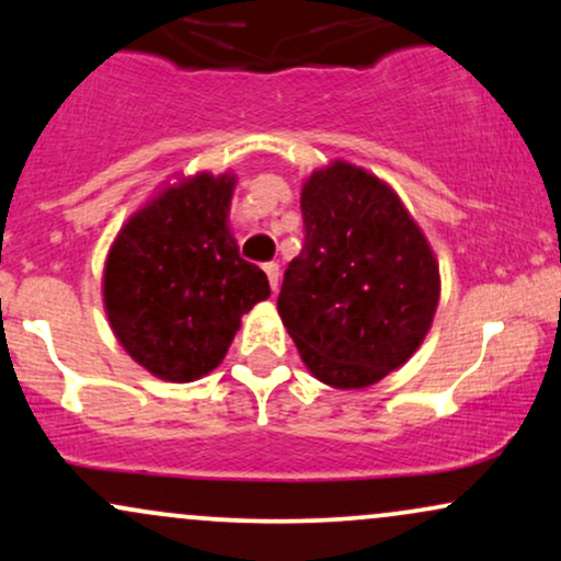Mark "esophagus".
<instances>
[{"label": "esophagus", "instance_id": "obj_1", "mask_svg": "<svg viewBox=\"0 0 561 561\" xmlns=\"http://www.w3.org/2000/svg\"><path fill=\"white\" fill-rule=\"evenodd\" d=\"M263 272H266V276H268V285H272V293H276V289H279V263H266V266H263Z\"/></svg>", "mask_w": 561, "mask_h": 561}]
</instances>
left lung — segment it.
Here are the masks:
<instances>
[{
  "instance_id": "left-lung-1",
  "label": "left lung",
  "mask_w": 561,
  "mask_h": 561,
  "mask_svg": "<svg viewBox=\"0 0 561 561\" xmlns=\"http://www.w3.org/2000/svg\"><path fill=\"white\" fill-rule=\"evenodd\" d=\"M306 242L282 282V324L319 382L377 385L420 351L440 302V268L398 192L332 160L300 190Z\"/></svg>"
}]
</instances>
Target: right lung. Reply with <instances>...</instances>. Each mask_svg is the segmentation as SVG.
<instances>
[{"label": "right lung", "mask_w": 561, "mask_h": 561, "mask_svg": "<svg viewBox=\"0 0 561 561\" xmlns=\"http://www.w3.org/2000/svg\"><path fill=\"white\" fill-rule=\"evenodd\" d=\"M237 173L173 176L126 218L102 268L118 343L165 382H195L227 356L242 317L272 295L229 229Z\"/></svg>", "instance_id": "right-lung-1"}]
</instances>
